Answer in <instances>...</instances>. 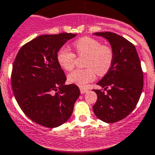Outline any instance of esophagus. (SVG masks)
Returning a JSON list of instances; mask_svg holds the SVG:
<instances>
[{
  "mask_svg": "<svg viewBox=\"0 0 155 155\" xmlns=\"http://www.w3.org/2000/svg\"><path fill=\"white\" fill-rule=\"evenodd\" d=\"M80 91H81V94H85L87 91V89L84 88V87H80Z\"/></svg>",
  "mask_w": 155,
  "mask_h": 155,
  "instance_id": "esophagus-1",
  "label": "esophagus"
}]
</instances>
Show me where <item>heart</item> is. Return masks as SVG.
I'll return each mask as SVG.
<instances>
[{"instance_id": "obj_1", "label": "heart", "mask_w": 155, "mask_h": 155, "mask_svg": "<svg viewBox=\"0 0 155 155\" xmlns=\"http://www.w3.org/2000/svg\"><path fill=\"white\" fill-rule=\"evenodd\" d=\"M76 54L85 55L84 69H77L68 75V81L80 87L86 86L96 77L106 74L113 61V51L109 46L101 45L99 40L89 37H82L73 43ZM76 55L68 47H61L57 54V61L66 71L74 68Z\"/></svg>"}]
</instances>
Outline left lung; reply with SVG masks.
<instances>
[{
	"label": "left lung",
	"mask_w": 155,
	"mask_h": 155,
	"mask_svg": "<svg viewBox=\"0 0 155 155\" xmlns=\"http://www.w3.org/2000/svg\"><path fill=\"white\" fill-rule=\"evenodd\" d=\"M109 42L113 61L107 74L97 82L104 91L94 90L97 100L93 106L95 115L107 123H115L127 116L137 106L143 87V73L133 43L112 32H97Z\"/></svg>",
	"instance_id": "obj_1"
}]
</instances>
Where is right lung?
Instances as JSON below:
<instances>
[{
	"label": "right lung",
	"mask_w": 155,
	"mask_h": 155,
	"mask_svg": "<svg viewBox=\"0 0 155 155\" xmlns=\"http://www.w3.org/2000/svg\"><path fill=\"white\" fill-rule=\"evenodd\" d=\"M76 34H45L25 44L12 66L11 84L15 100L33 121L46 127L61 125L71 116L80 95L79 87L65 85L57 61L58 50Z\"/></svg>",
	"instance_id": "obj_1"
}]
</instances>
